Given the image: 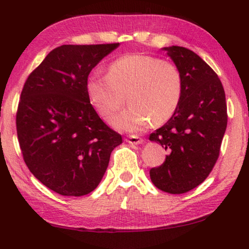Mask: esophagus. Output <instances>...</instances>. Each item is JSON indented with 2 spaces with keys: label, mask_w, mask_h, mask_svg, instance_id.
I'll return each instance as SVG.
<instances>
[{
  "label": "esophagus",
  "mask_w": 249,
  "mask_h": 249,
  "mask_svg": "<svg viewBox=\"0 0 249 249\" xmlns=\"http://www.w3.org/2000/svg\"><path fill=\"white\" fill-rule=\"evenodd\" d=\"M126 142H127L128 144H132V145H140L142 142H144V140L138 136H135V135H132V136H129L127 140H126Z\"/></svg>",
  "instance_id": "34e87169"
}]
</instances>
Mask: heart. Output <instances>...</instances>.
Returning <instances> with one entry per match:
<instances>
[{"instance_id":"1","label":"heart","mask_w":249,"mask_h":249,"mask_svg":"<svg viewBox=\"0 0 249 249\" xmlns=\"http://www.w3.org/2000/svg\"><path fill=\"white\" fill-rule=\"evenodd\" d=\"M91 104L104 120H111L124 105L130 107L113 121L119 129L135 132L153 122L161 125L178 109L183 92L175 64L150 54H125L108 66L107 74L92 72L86 82Z\"/></svg>"}]
</instances>
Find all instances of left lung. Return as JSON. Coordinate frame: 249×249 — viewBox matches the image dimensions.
<instances>
[{
  "label": "left lung",
  "instance_id": "1",
  "mask_svg": "<svg viewBox=\"0 0 249 249\" xmlns=\"http://www.w3.org/2000/svg\"><path fill=\"white\" fill-rule=\"evenodd\" d=\"M183 81L182 99L175 115L150 134L168 151L161 166L151 168L159 190L181 195L208 178L220 155L227 126L225 92L213 69L192 50L165 47Z\"/></svg>",
  "mask_w": 249,
  "mask_h": 249
}]
</instances>
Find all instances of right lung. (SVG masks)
Here are the masks:
<instances>
[{
	"label": "right lung",
	"instance_id": "1",
	"mask_svg": "<svg viewBox=\"0 0 249 249\" xmlns=\"http://www.w3.org/2000/svg\"><path fill=\"white\" fill-rule=\"evenodd\" d=\"M120 44L62 45L28 75L16 128L29 171L50 190L81 196L98 187L122 136L100 119L86 82Z\"/></svg>",
	"mask_w": 249,
	"mask_h": 249
}]
</instances>
